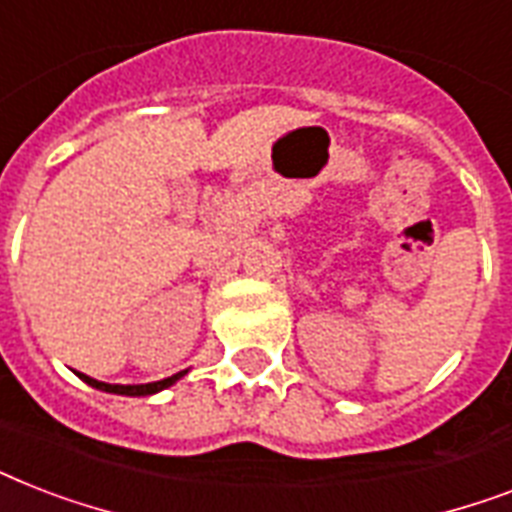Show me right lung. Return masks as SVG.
<instances>
[{"mask_svg":"<svg viewBox=\"0 0 512 512\" xmlns=\"http://www.w3.org/2000/svg\"><path fill=\"white\" fill-rule=\"evenodd\" d=\"M183 374L185 372H177V374H172V377H167V380L148 382V385H108V382L92 380V377H87V374H79V377H82L87 385H92V388L106 390V393H119V396H154V393H159V390L175 385V382L180 380Z\"/></svg>","mask_w":512,"mask_h":512,"instance_id":"1","label":"right lung"}]
</instances>
